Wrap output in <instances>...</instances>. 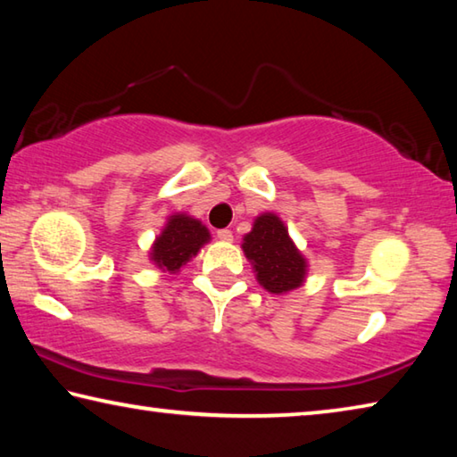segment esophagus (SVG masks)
Here are the masks:
<instances>
[{
	"mask_svg": "<svg viewBox=\"0 0 457 457\" xmlns=\"http://www.w3.org/2000/svg\"><path fill=\"white\" fill-rule=\"evenodd\" d=\"M218 237L221 239V242H231V239H234V234H231L229 229H220Z\"/></svg>",
	"mask_w": 457,
	"mask_h": 457,
	"instance_id": "esophagus-1",
	"label": "esophagus"
}]
</instances>
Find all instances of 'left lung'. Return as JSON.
<instances>
[{"label":"left lung","instance_id":"left-lung-1","mask_svg":"<svg viewBox=\"0 0 457 457\" xmlns=\"http://www.w3.org/2000/svg\"><path fill=\"white\" fill-rule=\"evenodd\" d=\"M242 250L258 284L270 294L282 296L306 282L308 260L294 244L278 213L264 212L253 220L252 231L242 239Z\"/></svg>","mask_w":457,"mask_h":457}]
</instances>
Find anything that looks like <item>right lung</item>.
I'll use <instances>...</instances> for the list:
<instances>
[{
	"instance_id": "obj_1",
	"label": "right lung",
	"mask_w": 457,
	"mask_h": 457,
	"mask_svg": "<svg viewBox=\"0 0 457 457\" xmlns=\"http://www.w3.org/2000/svg\"><path fill=\"white\" fill-rule=\"evenodd\" d=\"M212 234L204 223L189 213H171L161 234L154 237L149 260L165 274H179L187 262L197 256L201 247L210 244Z\"/></svg>"
}]
</instances>
